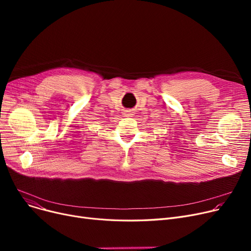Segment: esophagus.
<instances>
[{
  "mask_svg": "<svg viewBox=\"0 0 251 251\" xmlns=\"http://www.w3.org/2000/svg\"><path fill=\"white\" fill-rule=\"evenodd\" d=\"M124 115H125V116H126V117H128V116H130V115H131V114H130V113H125V114H124Z\"/></svg>",
  "mask_w": 251,
  "mask_h": 251,
  "instance_id": "esophagus-1",
  "label": "esophagus"
}]
</instances>
